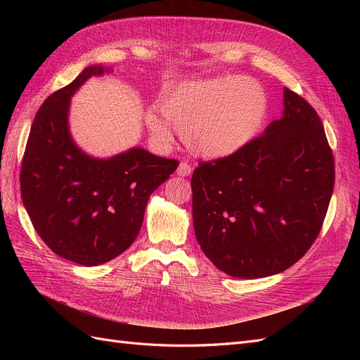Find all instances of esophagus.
<instances>
[{"instance_id":"esophagus-1","label":"esophagus","mask_w":360,"mask_h":360,"mask_svg":"<svg viewBox=\"0 0 360 360\" xmlns=\"http://www.w3.org/2000/svg\"><path fill=\"white\" fill-rule=\"evenodd\" d=\"M176 172H177V176H180V177H188V176H191V172H192V167L189 165L188 162H180Z\"/></svg>"}]
</instances>
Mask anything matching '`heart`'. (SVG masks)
I'll return each mask as SVG.
<instances>
[{
  "label": "heart",
  "instance_id": "1",
  "mask_svg": "<svg viewBox=\"0 0 360 360\" xmlns=\"http://www.w3.org/2000/svg\"><path fill=\"white\" fill-rule=\"evenodd\" d=\"M159 108L160 112L150 108L144 114L156 138L168 141L172 126L193 155L221 159L257 136L266 122L269 96L252 78L219 76L176 85L163 94Z\"/></svg>",
  "mask_w": 360,
  "mask_h": 360
}]
</instances>
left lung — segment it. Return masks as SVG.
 Returning <instances> with one entry per match:
<instances>
[{"instance_id": "left-lung-1", "label": "left lung", "mask_w": 360, "mask_h": 360, "mask_svg": "<svg viewBox=\"0 0 360 360\" xmlns=\"http://www.w3.org/2000/svg\"><path fill=\"white\" fill-rule=\"evenodd\" d=\"M193 230L226 275L266 278L291 267L317 238L335 162L314 108L284 89V111L237 153L200 162L192 176Z\"/></svg>"}]
</instances>
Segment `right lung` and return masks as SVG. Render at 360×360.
<instances>
[{
  "label": "right lung",
  "mask_w": 360,
  "mask_h": 360,
  "mask_svg": "<svg viewBox=\"0 0 360 360\" xmlns=\"http://www.w3.org/2000/svg\"><path fill=\"white\" fill-rule=\"evenodd\" d=\"M103 66H89L41 103L20 168V195L32 226L46 246L85 267L114 259L135 242L150 195L179 167L134 147L97 159L75 144L70 97Z\"/></svg>",
  "instance_id": "obj_1"
}]
</instances>
